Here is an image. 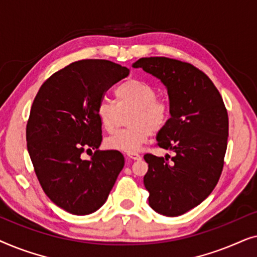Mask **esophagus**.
<instances>
[{"label":"esophagus","mask_w":257,"mask_h":257,"mask_svg":"<svg viewBox=\"0 0 257 257\" xmlns=\"http://www.w3.org/2000/svg\"><path fill=\"white\" fill-rule=\"evenodd\" d=\"M127 158H130V159L132 160H140L142 159V156L138 153H127Z\"/></svg>","instance_id":"obj_1"}]
</instances>
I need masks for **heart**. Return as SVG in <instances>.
<instances>
[{
  "instance_id": "1",
  "label": "heart",
  "mask_w": 257,
  "mask_h": 257,
  "mask_svg": "<svg viewBox=\"0 0 257 257\" xmlns=\"http://www.w3.org/2000/svg\"><path fill=\"white\" fill-rule=\"evenodd\" d=\"M115 104L101 100L97 105L96 114L101 127L113 133L118 127L121 114L131 111L127 125L105 140L108 150L124 153H136L151 136L166 127L171 119L170 101L157 97V91L151 84L139 79H128L114 90Z\"/></svg>"
}]
</instances>
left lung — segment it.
<instances>
[{"label":"left lung","mask_w":257,"mask_h":257,"mask_svg":"<svg viewBox=\"0 0 257 257\" xmlns=\"http://www.w3.org/2000/svg\"><path fill=\"white\" fill-rule=\"evenodd\" d=\"M167 87L172 107L157 145L174 157L147 153L144 185L156 212L179 216L200 205L219 181L228 140V113L209 77L191 63L167 57H143L133 64Z\"/></svg>","instance_id":"1"}]
</instances>
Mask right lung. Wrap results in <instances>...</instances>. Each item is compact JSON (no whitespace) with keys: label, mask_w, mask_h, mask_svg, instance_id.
Returning a JSON list of instances; mask_svg holds the SVG:
<instances>
[{"label":"right lung","mask_w":257,"mask_h":257,"mask_svg":"<svg viewBox=\"0 0 257 257\" xmlns=\"http://www.w3.org/2000/svg\"><path fill=\"white\" fill-rule=\"evenodd\" d=\"M128 73L106 59H82L49 77L35 97L27 122L28 152L44 193L66 212H96L124 167L119 151L98 150L103 136L96 108ZM85 150L91 152L89 161L81 159Z\"/></svg>","instance_id":"obj_1"}]
</instances>
